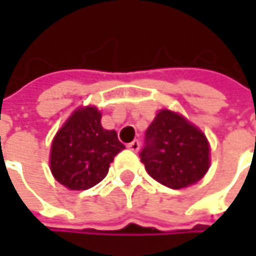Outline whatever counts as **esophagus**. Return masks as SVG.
<instances>
[{
    "label": "esophagus",
    "instance_id": "obj_1",
    "mask_svg": "<svg viewBox=\"0 0 256 256\" xmlns=\"http://www.w3.org/2000/svg\"><path fill=\"white\" fill-rule=\"evenodd\" d=\"M128 150H132V151H134V152H138L139 148H140V142H139V140H133V142L128 144Z\"/></svg>",
    "mask_w": 256,
    "mask_h": 256
}]
</instances>
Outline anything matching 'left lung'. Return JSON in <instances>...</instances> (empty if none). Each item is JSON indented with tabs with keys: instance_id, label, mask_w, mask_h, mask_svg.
Wrapping results in <instances>:
<instances>
[{
	"instance_id": "8db88e82",
	"label": "left lung",
	"mask_w": 256,
	"mask_h": 256,
	"mask_svg": "<svg viewBox=\"0 0 256 256\" xmlns=\"http://www.w3.org/2000/svg\"><path fill=\"white\" fill-rule=\"evenodd\" d=\"M139 157L156 180L179 190L200 180L208 172L209 144L182 116L162 110L145 132Z\"/></svg>"
}]
</instances>
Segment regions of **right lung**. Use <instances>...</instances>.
Wrapping results in <instances>:
<instances>
[{
  "label": "right lung",
  "instance_id": "add662e5",
  "mask_svg": "<svg viewBox=\"0 0 256 256\" xmlns=\"http://www.w3.org/2000/svg\"><path fill=\"white\" fill-rule=\"evenodd\" d=\"M94 106L77 110L52 144L50 168L70 190H88L106 176L114 157L124 150L116 130H105Z\"/></svg>",
  "mask_w": 256,
  "mask_h": 256
}]
</instances>
